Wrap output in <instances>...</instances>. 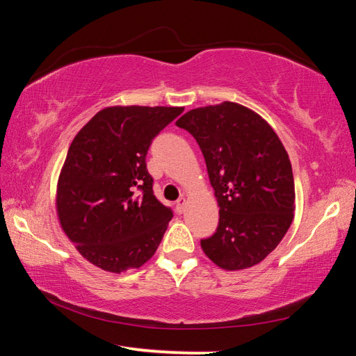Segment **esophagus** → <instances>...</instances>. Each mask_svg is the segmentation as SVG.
<instances>
[{
    "label": "esophagus",
    "instance_id": "1",
    "mask_svg": "<svg viewBox=\"0 0 356 356\" xmlns=\"http://www.w3.org/2000/svg\"><path fill=\"white\" fill-rule=\"evenodd\" d=\"M185 204H186V200H185V197H184V196H182V197H179L177 202H176V210H177V213H184V210H185Z\"/></svg>",
    "mask_w": 356,
    "mask_h": 356
}]
</instances>
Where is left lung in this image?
<instances>
[{
    "instance_id": "1",
    "label": "left lung",
    "mask_w": 356,
    "mask_h": 356,
    "mask_svg": "<svg viewBox=\"0 0 356 356\" xmlns=\"http://www.w3.org/2000/svg\"><path fill=\"white\" fill-rule=\"evenodd\" d=\"M200 144L220 207L206 256L218 267L250 268L286 236L295 210L292 165L275 130L234 102L195 108L176 122Z\"/></svg>"
}]
</instances>
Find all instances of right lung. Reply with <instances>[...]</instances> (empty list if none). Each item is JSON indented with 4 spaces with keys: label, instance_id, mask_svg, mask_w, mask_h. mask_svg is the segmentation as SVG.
I'll list each match as a JSON object with an SVG mask.
<instances>
[{
    "label": "right lung",
    "instance_id": "obj_1",
    "mask_svg": "<svg viewBox=\"0 0 356 356\" xmlns=\"http://www.w3.org/2000/svg\"><path fill=\"white\" fill-rule=\"evenodd\" d=\"M180 106H108L78 131L58 179L56 210L78 252L111 273L140 268L172 210L156 200L146 155Z\"/></svg>",
    "mask_w": 356,
    "mask_h": 356
}]
</instances>
